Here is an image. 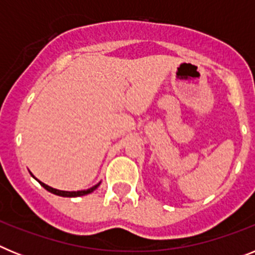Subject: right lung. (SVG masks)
Returning <instances> with one entry per match:
<instances>
[{"label":"right lung","mask_w":255,"mask_h":255,"mask_svg":"<svg viewBox=\"0 0 255 255\" xmlns=\"http://www.w3.org/2000/svg\"><path fill=\"white\" fill-rule=\"evenodd\" d=\"M31 175V173H30ZM34 177V176H33ZM37 180V179H35ZM38 182H39L40 185L43 186L44 189H46V190H48L49 193H53V194H56V195H60V197H66V198H75V197H82V195H87V194H89V193H92V191H94L96 190L97 188H98V186H100V184H97V185H94V186H92L91 189H87V190H78V191H65V190H57V189H53V188H51V186H48V185H46V184H44V182H42V181H39V180H38Z\"/></svg>","instance_id":"add662e5"}]
</instances>
